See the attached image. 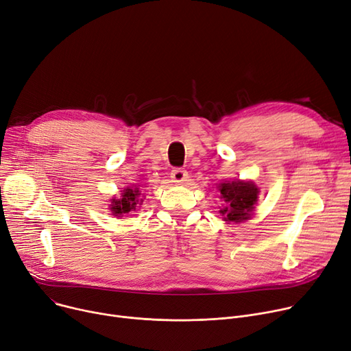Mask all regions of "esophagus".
Segmentation results:
<instances>
[{
  "label": "esophagus",
  "instance_id": "esophagus-1",
  "mask_svg": "<svg viewBox=\"0 0 351 351\" xmlns=\"http://www.w3.org/2000/svg\"><path fill=\"white\" fill-rule=\"evenodd\" d=\"M187 178H189V174H187V171L182 170V169H174L171 171L173 182H184V181H187Z\"/></svg>",
  "mask_w": 351,
  "mask_h": 351
}]
</instances>
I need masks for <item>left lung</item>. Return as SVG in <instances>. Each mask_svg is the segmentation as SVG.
Segmentation results:
<instances>
[{
    "mask_svg": "<svg viewBox=\"0 0 351 351\" xmlns=\"http://www.w3.org/2000/svg\"><path fill=\"white\" fill-rule=\"evenodd\" d=\"M221 199H223L219 214L226 222H243L255 211L259 189L252 181H225L218 184Z\"/></svg>",
    "mask_w": 351,
    "mask_h": 351,
    "instance_id": "left-lung-1",
    "label": "left lung"
}]
</instances>
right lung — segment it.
<instances>
[{"label": "right lung", "mask_w": 351, "mask_h": 351, "mask_svg": "<svg viewBox=\"0 0 351 351\" xmlns=\"http://www.w3.org/2000/svg\"><path fill=\"white\" fill-rule=\"evenodd\" d=\"M141 191L136 187H128L123 190L120 198H112L110 211L113 215L120 217L123 214H129L132 211H136L138 205H141Z\"/></svg>", "instance_id": "add662e5"}]
</instances>
